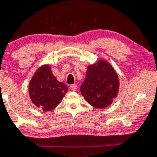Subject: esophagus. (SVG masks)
I'll return each mask as SVG.
<instances>
[{
  "label": "esophagus",
  "instance_id": "esophagus-1",
  "mask_svg": "<svg viewBox=\"0 0 157 157\" xmlns=\"http://www.w3.org/2000/svg\"><path fill=\"white\" fill-rule=\"evenodd\" d=\"M70 88L71 90H73V91H75L77 90V85L76 84H72L70 85Z\"/></svg>",
  "mask_w": 157,
  "mask_h": 157
}]
</instances>
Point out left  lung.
I'll return each instance as SVG.
<instances>
[{"label":"left lung","mask_w":157,"mask_h":157,"mask_svg":"<svg viewBox=\"0 0 157 157\" xmlns=\"http://www.w3.org/2000/svg\"><path fill=\"white\" fill-rule=\"evenodd\" d=\"M119 88L120 81L114 69L106 61L99 60L87 68L80 92L91 106L104 109L117 96Z\"/></svg>","instance_id":"8db88e82"}]
</instances>
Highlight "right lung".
Returning <instances> with one entry per match:
<instances>
[{
	"label": "right lung",
	"mask_w": 157,
	"mask_h": 157,
	"mask_svg": "<svg viewBox=\"0 0 157 157\" xmlns=\"http://www.w3.org/2000/svg\"><path fill=\"white\" fill-rule=\"evenodd\" d=\"M67 90V85L56 80L48 64L38 68L29 85L32 102L44 112L52 110L58 106Z\"/></svg>",
	"instance_id": "right-lung-1"
}]
</instances>
